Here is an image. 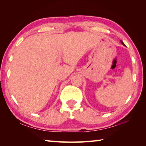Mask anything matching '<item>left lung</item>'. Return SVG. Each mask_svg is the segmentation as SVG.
<instances>
[{
    "instance_id": "obj_1",
    "label": "left lung",
    "mask_w": 146,
    "mask_h": 146,
    "mask_svg": "<svg viewBox=\"0 0 146 146\" xmlns=\"http://www.w3.org/2000/svg\"><path fill=\"white\" fill-rule=\"evenodd\" d=\"M121 42H122V44L123 45H124V46H125V44H124V43H123V42L122 41H121Z\"/></svg>"
}]
</instances>
